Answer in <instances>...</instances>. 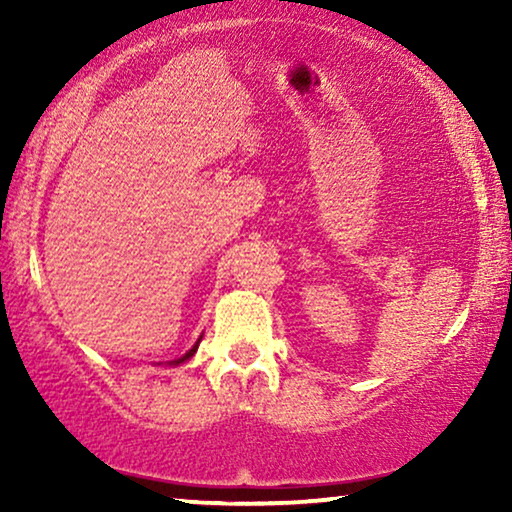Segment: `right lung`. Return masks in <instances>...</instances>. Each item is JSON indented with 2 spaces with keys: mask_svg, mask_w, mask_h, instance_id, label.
Here are the masks:
<instances>
[{
  "mask_svg": "<svg viewBox=\"0 0 512 512\" xmlns=\"http://www.w3.org/2000/svg\"><path fill=\"white\" fill-rule=\"evenodd\" d=\"M198 345H200V340H198V342H195V345H193L191 349H188V352H186L184 356H181V359H177V361H172V366H179V363H184V361H188V359H191V356H193L195 352H198Z\"/></svg>",
  "mask_w": 512,
  "mask_h": 512,
  "instance_id": "1",
  "label": "right lung"
}]
</instances>
